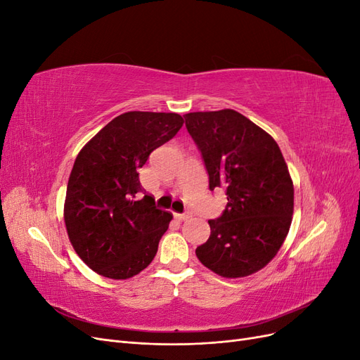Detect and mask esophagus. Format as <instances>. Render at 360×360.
I'll return each instance as SVG.
<instances>
[{"mask_svg": "<svg viewBox=\"0 0 360 360\" xmlns=\"http://www.w3.org/2000/svg\"><path fill=\"white\" fill-rule=\"evenodd\" d=\"M174 216H176V219H179V221H184V219H188V217H189V214H186V213H183V214L174 213Z\"/></svg>", "mask_w": 360, "mask_h": 360, "instance_id": "1", "label": "esophagus"}]
</instances>
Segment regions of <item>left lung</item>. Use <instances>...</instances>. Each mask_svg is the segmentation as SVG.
<instances>
[{
  "label": "left lung",
  "instance_id": "8db88e82",
  "mask_svg": "<svg viewBox=\"0 0 360 360\" xmlns=\"http://www.w3.org/2000/svg\"><path fill=\"white\" fill-rule=\"evenodd\" d=\"M186 129L198 146L209 188L226 191V209L209 221L201 263L222 278H245L275 258L290 231L294 186L276 141L234 110L189 112Z\"/></svg>",
  "mask_w": 360,
  "mask_h": 360
}]
</instances>
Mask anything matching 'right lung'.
I'll use <instances>...</instances> for the list:
<instances>
[{
	"label": "right lung",
	"instance_id": "right-lung-1",
	"mask_svg": "<svg viewBox=\"0 0 360 360\" xmlns=\"http://www.w3.org/2000/svg\"><path fill=\"white\" fill-rule=\"evenodd\" d=\"M176 112L129 111L111 120L76 156L64 201L69 240L97 275L129 279L153 261L172 219L143 191L138 169L176 136Z\"/></svg>",
	"mask_w": 360,
	"mask_h": 360
}]
</instances>
